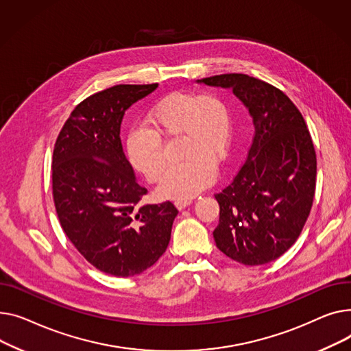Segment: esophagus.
I'll list each match as a JSON object with an SVG mask.
<instances>
[{
    "instance_id": "34e87169",
    "label": "esophagus",
    "mask_w": 351,
    "mask_h": 351,
    "mask_svg": "<svg viewBox=\"0 0 351 351\" xmlns=\"http://www.w3.org/2000/svg\"><path fill=\"white\" fill-rule=\"evenodd\" d=\"M191 204V199H185V201H176V207L178 210H184L185 207H189V205Z\"/></svg>"
}]
</instances>
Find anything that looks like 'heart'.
<instances>
[{"label":"heart","instance_id":"heart-1","mask_svg":"<svg viewBox=\"0 0 351 351\" xmlns=\"http://www.w3.org/2000/svg\"><path fill=\"white\" fill-rule=\"evenodd\" d=\"M180 136L178 166L164 176L161 197L185 201L205 190L215 178V166L230 154L232 117L225 100L215 93L171 92L157 100L138 126L126 137L130 166L149 182H157L166 170L161 138Z\"/></svg>","mask_w":351,"mask_h":351}]
</instances>
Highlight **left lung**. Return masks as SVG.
Instances as JSON below:
<instances>
[{
	"label": "left lung",
	"instance_id": "8db88e82",
	"mask_svg": "<svg viewBox=\"0 0 351 351\" xmlns=\"http://www.w3.org/2000/svg\"><path fill=\"white\" fill-rule=\"evenodd\" d=\"M232 89L248 108L255 133L232 182L215 194L218 250L243 265H263L298 241L316 190V152L295 103L267 82L223 73L199 79Z\"/></svg>",
	"mask_w": 351,
	"mask_h": 351
}]
</instances>
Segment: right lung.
<instances>
[{
	"label": "right lung",
	"mask_w": 351,
	"mask_h": 351,
	"mask_svg": "<svg viewBox=\"0 0 351 351\" xmlns=\"http://www.w3.org/2000/svg\"><path fill=\"white\" fill-rule=\"evenodd\" d=\"M116 85L72 110L52 156V195L62 230L96 269L134 276L166 252L178 211L170 201L141 205L147 190L136 181L123 153L125 112L156 90Z\"/></svg>",
	"instance_id": "add662e5"
}]
</instances>
